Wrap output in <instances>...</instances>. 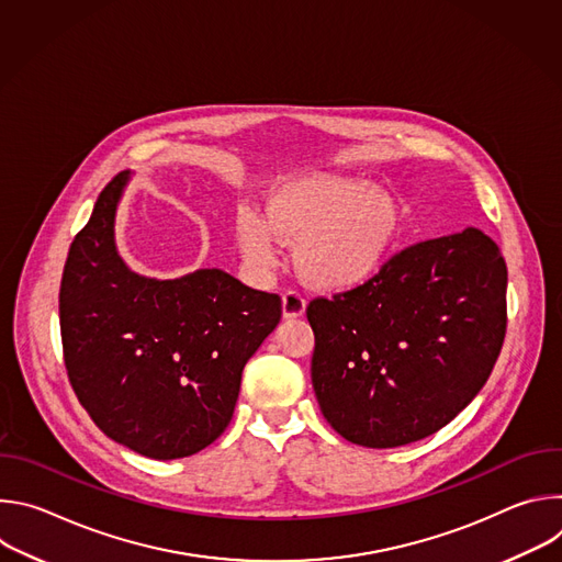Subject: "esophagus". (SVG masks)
Masks as SVG:
<instances>
[{
	"mask_svg": "<svg viewBox=\"0 0 562 562\" xmlns=\"http://www.w3.org/2000/svg\"><path fill=\"white\" fill-rule=\"evenodd\" d=\"M306 311V300L297 291H286L282 295V315L284 317H300Z\"/></svg>",
	"mask_w": 562,
	"mask_h": 562,
	"instance_id": "34e87169",
	"label": "esophagus"
}]
</instances>
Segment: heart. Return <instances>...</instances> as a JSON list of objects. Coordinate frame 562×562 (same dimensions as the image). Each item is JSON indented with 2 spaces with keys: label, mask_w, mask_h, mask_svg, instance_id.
<instances>
[{
  "label": "heart",
  "mask_w": 562,
  "mask_h": 562,
  "mask_svg": "<svg viewBox=\"0 0 562 562\" xmlns=\"http://www.w3.org/2000/svg\"><path fill=\"white\" fill-rule=\"evenodd\" d=\"M403 228V211L380 189L327 173L273 182L262 198V220L243 211L235 243L245 262L267 273L278 262L276 243L293 249L304 282L323 291L358 289L384 269Z\"/></svg>",
  "instance_id": "1"
}]
</instances>
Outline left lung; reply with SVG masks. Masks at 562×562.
Returning a JSON list of instances; mask_svg holds the SVG:
<instances>
[{"instance_id": "left-lung-1", "label": "left lung", "mask_w": 562, "mask_h": 562, "mask_svg": "<svg viewBox=\"0 0 562 562\" xmlns=\"http://www.w3.org/2000/svg\"><path fill=\"white\" fill-rule=\"evenodd\" d=\"M311 382L349 442L389 449L449 425L485 386L507 331V265L473 226L389 258L371 282L315 297Z\"/></svg>"}]
</instances>
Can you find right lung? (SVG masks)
Masks as SVG:
<instances>
[{"instance_id":"add662e5","label":"right lung","mask_w":562,"mask_h":562,"mask_svg":"<svg viewBox=\"0 0 562 562\" xmlns=\"http://www.w3.org/2000/svg\"><path fill=\"white\" fill-rule=\"evenodd\" d=\"M126 182L122 171L104 187L70 245L59 286L64 364L109 438L176 460L228 427L243 369L278 327L282 300L220 269L176 280L131 271L115 247Z\"/></svg>"}]
</instances>
